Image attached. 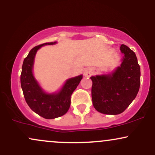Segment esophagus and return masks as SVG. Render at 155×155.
<instances>
[{"mask_svg":"<svg viewBox=\"0 0 155 155\" xmlns=\"http://www.w3.org/2000/svg\"><path fill=\"white\" fill-rule=\"evenodd\" d=\"M92 74V71L90 68H87L85 69L84 71V76H86V77H90Z\"/></svg>","mask_w":155,"mask_h":155,"instance_id":"esophagus-1","label":"esophagus"}]
</instances>
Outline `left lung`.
Here are the masks:
<instances>
[{
	"label": "left lung",
	"mask_w": 155,
	"mask_h": 155,
	"mask_svg": "<svg viewBox=\"0 0 155 155\" xmlns=\"http://www.w3.org/2000/svg\"><path fill=\"white\" fill-rule=\"evenodd\" d=\"M122 63L112 74L91 76L94 108L105 114L122 113L136 98L140 87V70L136 55L122 44Z\"/></svg>",
	"instance_id": "obj_1"
}]
</instances>
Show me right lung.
Instances as JSON below:
<instances>
[{"mask_svg":"<svg viewBox=\"0 0 155 155\" xmlns=\"http://www.w3.org/2000/svg\"><path fill=\"white\" fill-rule=\"evenodd\" d=\"M56 43H44L33 47L23 61L20 76L21 87L26 103L35 113L45 119H54L66 114L71 106L72 93L83 77L80 75L68 79L58 93L48 94L42 90L33 74L35 54L43 46Z\"/></svg>","mask_w":155,"mask_h":155,"instance_id":"add662e5","label":"right lung"}]
</instances>
